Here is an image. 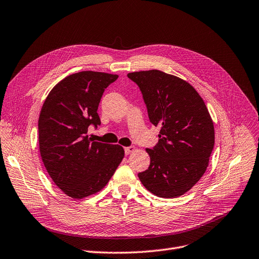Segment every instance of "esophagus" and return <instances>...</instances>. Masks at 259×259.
I'll list each match as a JSON object with an SVG mask.
<instances>
[{
  "label": "esophagus",
  "mask_w": 259,
  "mask_h": 259,
  "mask_svg": "<svg viewBox=\"0 0 259 259\" xmlns=\"http://www.w3.org/2000/svg\"><path fill=\"white\" fill-rule=\"evenodd\" d=\"M135 150H136V149H135V146H127L124 149V153H125V155H130V154L134 153Z\"/></svg>",
  "instance_id": "34e87169"
}]
</instances>
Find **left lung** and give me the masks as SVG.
<instances>
[{"label": "left lung", "instance_id": "obj_1", "mask_svg": "<svg viewBox=\"0 0 259 259\" xmlns=\"http://www.w3.org/2000/svg\"><path fill=\"white\" fill-rule=\"evenodd\" d=\"M127 77L139 86L150 121L160 126L158 143L146 149L150 166L138 177L156 196L179 197L199 181L208 165L215 142L212 118L187 81L157 69Z\"/></svg>", "mask_w": 259, "mask_h": 259}]
</instances>
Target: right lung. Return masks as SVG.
I'll list each match as a JSON object with an SVG mask.
<instances>
[{
	"mask_svg": "<svg viewBox=\"0 0 259 259\" xmlns=\"http://www.w3.org/2000/svg\"><path fill=\"white\" fill-rule=\"evenodd\" d=\"M117 75L80 71L60 81L48 94L39 117V145L47 173L71 198L103 189L124 157L120 145L92 140L88 131L101 124L97 110Z\"/></svg>",
	"mask_w": 259,
	"mask_h": 259,
	"instance_id": "right-lung-1",
	"label": "right lung"
}]
</instances>
